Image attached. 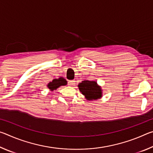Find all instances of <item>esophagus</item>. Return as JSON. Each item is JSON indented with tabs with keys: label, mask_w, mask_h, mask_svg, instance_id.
<instances>
[{
	"label": "esophagus",
	"mask_w": 153,
	"mask_h": 153,
	"mask_svg": "<svg viewBox=\"0 0 153 153\" xmlns=\"http://www.w3.org/2000/svg\"><path fill=\"white\" fill-rule=\"evenodd\" d=\"M75 84H76V83H75L74 80H70V81H69L68 82V85L70 86H75Z\"/></svg>",
	"instance_id": "obj_1"
}]
</instances>
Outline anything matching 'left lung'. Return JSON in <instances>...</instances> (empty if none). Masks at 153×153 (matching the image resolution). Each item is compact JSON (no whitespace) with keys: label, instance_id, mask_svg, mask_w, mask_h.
<instances>
[{"label":"left lung","instance_id":"8db88e82","mask_svg":"<svg viewBox=\"0 0 153 153\" xmlns=\"http://www.w3.org/2000/svg\"><path fill=\"white\" fill-rule=\"evenodd\" d=\"M80 92L84 96L85 98L89 101L97 100L102 97V90L101 86H98L96 81L84 80L78 84Z\"/></svg>","mask_w":153,"mask_h":153}]
</instances>
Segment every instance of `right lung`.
Segmentation results:
<instances>
[{"mask_svg":"<svg viewBox=\"0 0 153 153\" xmlns=\"http://www.w3.org/2000/svg\"><path fill=\"white\" fill-rule=\"evenodd\" d=\"M67 84V80L63 77H60L57 79H54L53 81L49 82L47 84L48 88L51 90V92L56 90L57 88H59L60 86H65Z\"/></svg>","mask_w":153,"mask_h":153,"instance_id":"add662e5","label":"right lung"}]
</instances>
